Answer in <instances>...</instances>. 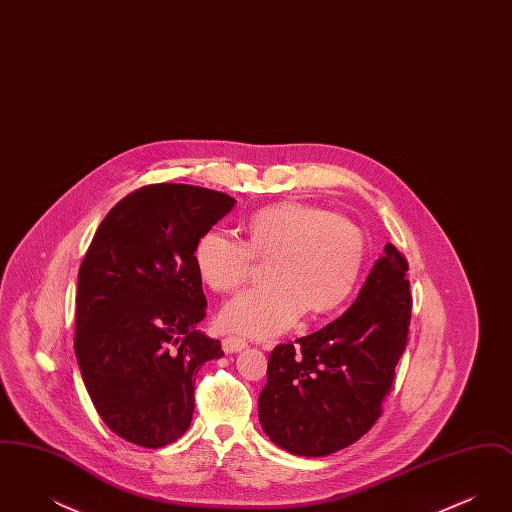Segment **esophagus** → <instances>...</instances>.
<instances>
[{"label":"esophagus","instance_id":"34e87169","mask_svg":"<svg viewBox=\"0 0 512 512\" xmlns=\"http://www.w3.org/2000/svg\"><path fill=\"white\" fill-rule=\"evenodd\" d=\"M245 345H247V341H245L244 338H236V336H228V338L222 340V349H224L226 353L242 351Z\"/></svg>","mask_w":512,"mask_h":512}]
</instances>
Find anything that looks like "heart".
<instances>
[{"label":"heart","mask_w":512,"mask_h":512,"mask_svg":"<svg viewBox=\"0 0 512 512\" xmlns=\"http://www.w3.org/2000/svg\"><path fill=\"white\" fill-rule=\"evenodd\" d=\"M257 261H268L270 282L232 297L219 324L232 334L268 338L292 328L307 309L326 315L349 299L365 265V236L324 207L280 201L247 219L245 242L209 230L194 247L195 270L215 292L244 286Z\"/></svg>","instance_id":"b5f03b06"}]
</instances>
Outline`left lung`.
I'll return each instance as SVG.
<instances>
[{
    "label": "left lung",
    "mask_w": 512,
    "mask_h": 512,
    "mask_svg": "<svg viewBox=\"0 0 512 512\" xmlns=\"http://www.w3.org/2000/svg\"><path fill=\"white\" fill-rule=\"evenodd\" d=\"M409 263L384 247L355 303L334 322L268 357L259 420L299 457H324L363 438L382 416L411 324Z\"/></svg>",
    "instance_id": "left-lung-1"
}]
</instances>
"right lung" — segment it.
I'll return each instance as SVG.
<instances>
[{"mask_svg":"<svg viewBox=\"0 0 512 512\" xmlns=\"http://www.w3.org/2000/svg\"><path fill=\"white\" fill-rule=\"evenodd\" d=\"M234 197L190 184H147L107 213L78 270L74 353L101 420L157 449L194 414V382L220 341L194 330L207 299L194 247Z\"/></svg>","mask_w":512,"mask_h":512,"instance_id":"obj_1","label":"right lung"}]
</instances>
